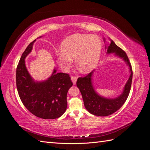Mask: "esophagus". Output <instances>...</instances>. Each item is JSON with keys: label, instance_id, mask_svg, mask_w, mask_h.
Segmentation results:
<instances>
[{"label": "esophagus", "instance_id": "1", "mask_svg": "<svg viewBox=\"0 0 150 150\" xmlns=\"http://www.w3.org/2000/svg\"><path fill=\"white\" fill-rule=\"evenodd\" d=\"M71 80L72 81V83L74 85H76V81H77V77L74 76H71Z\"/></svg>", "mask_w": 150, "mask_h": 150}]
</instances>
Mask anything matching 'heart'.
<instances>
[{
	"mask_svg": "<svg viewBox=\"0 0 150 150\" xmlns=\"http://www.w3.org/2000/svg\"><path fill=\"white\" fill-rule=\"evenodd\" d=\"M102 51V42L96 36L76 33L69 36L62 42V51L56 54L57 62L63 69L72 66L75 59L78 70L89 72L96 67Z\"/></svg>",
	"mask_w": 150,
	"mask_h": 150,
	"instance_id": "b5f03b06",
	"label": "heart"
}]
</instances>
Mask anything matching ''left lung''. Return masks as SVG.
Masks as SVG:
<instances>
[{
  "label": "left lung",
  "mask_w": 150,
  "mask_h": 150,
  "mask_svg": "<svg viewBox=\"0 0 150 150\" xmlns=\"http://www.w3.org/2000/svg\"><path fill=\"white\" fill-rule=\"evenodd\" d=\"M107 53H115L116 56L123 59L129 67L131 74L121 95L115 98H106L100 96L94 90L92 83V76L94 71L91 72L85 77L78 78L76 82L83 98L85 108L90 113L100 117L112 115L124 105L129 96L133 78L132 67L126 53L112 40L107 48Z\"/></svg>",
  "instance_id": "8db88e82"
}]
</instances>
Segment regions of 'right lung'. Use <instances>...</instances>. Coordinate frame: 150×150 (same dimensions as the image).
I'll return each mask as SVG.
<instances>
[{
	"mask_svg": "<svg viewBox=\"0 0 150 150\" xmlns=\"http://www.w3.org/2000/svg\"><path fill=\"white\" fill-rule=\"evenodd\" d=\"M35 39L30 42L23 53L17 67L16 85L23 105L36 117L43 119L60 117L67 107V94L72 86L68 74L56 73L43 81H35L25 65V58L31 52Z\"/></svg>",
	"mask_w": 150,
	"mask_h": 150,
	"instance_id": "1",
	"label": "right lung"
}]
</instances>
